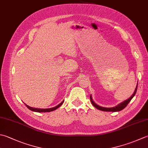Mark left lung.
<instances>
[{"label": "left lung", "mask_w": 148, "mask_h": 148, "mask_svg": "<svg viewBox=\"0 0 148 148\" xmlns=\"http://www.w3.org/2000/svg\"><path fill=\"white\" fill-rule=\"evenodd\" d=\"M137 86H138V84H137V86H136V88L135 90L134 93L133 94V95L129 98V99H128L126 101H124V102L121 103V104L118 105L117 106H115V107H113V108H105V107H102V106H100L99 105H96V104H95L93 100H92L91 95H90V101H91V103L92 104V105H93L95 107V108H96L97 109L99 110H102V111H105V112H119V111H121V110H123L124 108H125V107L127 105H128V104L130 102V101H131L132 99V98L134 97V95H135L136 92H137Z\"/></svg>", "instance_id": "obj_1"}]
</instances>
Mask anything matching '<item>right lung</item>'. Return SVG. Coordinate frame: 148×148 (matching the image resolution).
I'll return each mask as SVG.
<instances>
[{
	"mask_svg": "<svg viewBox=\"0 0 148 148\" xmlns=\"http://www.w3.org/2000/svg\"><path fill=\"white\" fill-rule=\"evenodd\" d=\"M63 102H64V101H63L62 103H61L60 104H59L58 105L55 106V107H53V108H47V109H40V108H32V107H30L28 105H25V106L27 107V108L31 110V111H33V112H52V111H54L55 110L58 108L59 107L62 105V104L63 103Z\"/></svg>",
	"mask_w": 148,
	"mask_h": 148,
	"instance_id": "obj_1",
	"label": "right lung"
}]
</instances>
